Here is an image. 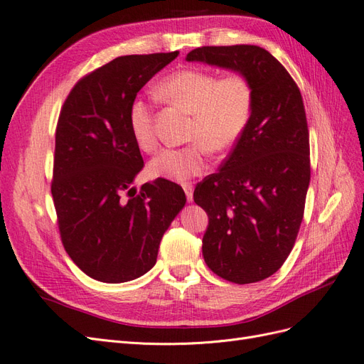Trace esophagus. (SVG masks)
<instances>
[{
  "instance_id": "esophagus-1",
  "label": "esophagus",
  "mask_w": 364,
  "mask_h": 364,
  "mask_svg": "<svg viewBox=\"0 0 364 364\" xmlns=\"http://www.w3.org/2000/svg\"><path fill=\"white\" fill-rule=\"evenodd\" d=\"M183 191H185V194H186V200L188 202H193V193H194V188H193V185H183Z\"/></svg>"
}]
</instances>
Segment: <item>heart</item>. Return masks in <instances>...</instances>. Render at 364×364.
I'll use <instances>...</instances> for the list:
<instances>
[{
    "mask_svg": "<svg viewBox=\"0 0 364 364\" xmlns=\"http://www.w3.org/2000/svg\"><path fill=\"white\" fill-rule=\"evenodd\" d=\"M165 102L186 109L194 117L191 138L200 139L186 147L164 149L149 164L155 178L174 182L190 181L206 170V147L220 151L243 134L252 114V87L240 74L218 77L213 73L185 68L165 77L156 87ZM132 136L142 151H153L156 135L149 103L135 98L129 107Z\"/></svg>",
    "mask_w": 364,
    "mask_h": 364,
    "instance_id": "heart-1",
    "label": "heart"
}]
</instances>
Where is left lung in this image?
I'll use <instances>...</instances> for the list:
<instances>
[{
  "instance_id": "obj_1",
  "label": "left lung",
  "mask_w": 364,
  "mask_h": 364,
  "mask_svg": "<svg viewBox=\"0 0 364 364\" xmlns=\"http://www.w3.org/2000/svg\"><path fill=\"white\" fill-rule=\"evenodd\" d=\"M243 75L252 114L220 170L194 190L209 225L206 266L235 284L266 279L290 255L310 185V136L299 87L272 54L257 46L202 47L186 54Z\"/></svg>"
}]
</instances>
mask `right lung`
Listing matches in <instances>:
<instances>
[{
  "instance_id": "1",
  "label": "right lung",
  "mask_w": 364,
  "mask_h": 364,
  "mask_svg": "<svg viewBox=\"0 0 364 364\" xmlns=\"http://www.w3.org/2000/svg\"><path fill=\"white\" fill-rule=\"evenodd\" d=\"M178 54L117 58L77 82L60 111L51 183L60 238L75 266L100 282L147 273L185 206L171 181L132 186L144 161L129 126L141 87Z\"/></svg>"
}]
</instances>
